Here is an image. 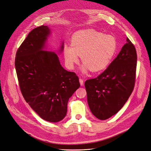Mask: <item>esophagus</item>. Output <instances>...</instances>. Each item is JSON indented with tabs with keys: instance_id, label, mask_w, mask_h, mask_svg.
I'll use <instances>...</instances> for the list:
<instances>
[{
	"instance_id": "34e87169",
	"label": "esophagus",
	"mask_w": 151,
	"mask_h": 151,
	"mask_svg": "<svg viewBox=\"0 0 151 151\" xmlns=\"http://www.w3.org/2000/svg\"><path fill=\"white\" fill-rule=\"evenodd\" d=\"M79 81H80V85H81V86H83V85H84V81H83V79L80 78V79L79 80Z\"/></svg>"
}]
</instances>
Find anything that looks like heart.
I'll return each instance as SVG.
<instances>
[{
	"instance_id": "obj_1",
	"label": "heart",
	"mask_w": 151,
	"mask_h": 151,
	"mask_svg": "<svg viewBox=\"0 0 151 151\" xmlns=\"http://www.w3.org/2000/svg\"><path fill=\"white\" fill-rule=\"evenodd\" d=\"M118 43L111 35L93 29L83 30L75 33L71 39V46L65 45L63 54L65 63L70 69L79 62L81 57L83 73L88 70L99 72L105 70L111 63L116 53Z\"/></svg>"
}]
</instances>
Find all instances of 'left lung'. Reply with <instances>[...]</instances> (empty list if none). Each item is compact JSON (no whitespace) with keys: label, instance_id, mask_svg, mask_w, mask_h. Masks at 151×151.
I'll return each instance as SVG.
<instances>
[{"label":"left lung","instance_id":"8db88e82","mask_svg":"<svg viewBox=\"0 0 151 151\" xmlns=\"http://www.w3.org/2000/svg\"><path fill=\"white\" fill-rule=\"evenodd\" d=\"M126 41L108 68L96 78L85 83L88 106L99 119H107L118 113L134 88L137 53L129 39Z\"/></svg>","mask_w":151,"mask_h":151}]
</instances>
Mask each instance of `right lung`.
I'll return each instance as SVG.
<instances>
[{"label": "right lung", "mask_w": 151, "mask_h": 151, "mask_svg": "<svg viewBox=\"0 0 151 151\" xmlns=\"http://www.w3.org/2000/svg\"><path fill=\"white\" fill-rule=\"evenodd\" d=\"M50 33L47 26L32 30L17 51L15 66L26 102L42 119L57 122L65 117L69 98L80 84L75 73L61 66L57 54L43 50Z\"/></svg>", "instance_id": "right-lung-1"}]
</instances>
